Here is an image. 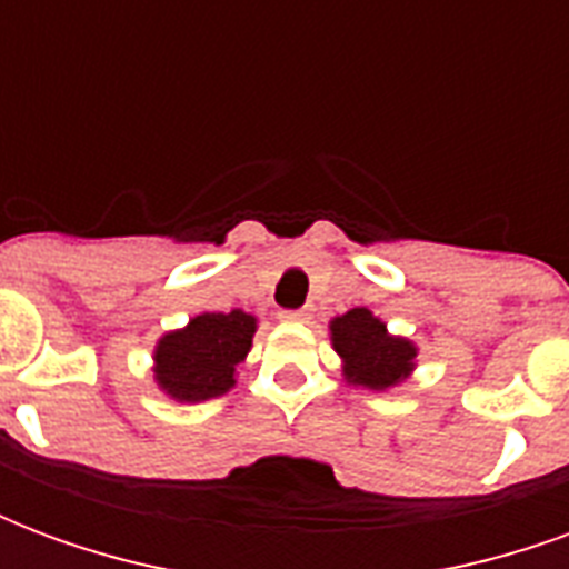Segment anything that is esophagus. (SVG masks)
I'll list each match as a JSON object with an SVG mask.
<instances>
[{
    "label": "esophagus",
    "instance_id": "34e87169",
    "mask_svg": "<svg viewBox=\"0 0 569 569\" xmlns=\"http://www.w3.org/2000/svg\"><path fill=\"white\" fill-rule=\"evenodd\" d=\"M280 320L283 322H308L310 320V310L301 308V310H280Z\"/></svg>",
    "mask_w": 569,
    "mask_h": 569
}]
</instances>
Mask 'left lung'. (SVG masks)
Wrapping results in <instances>:
<instances>
[{
	"label": "left lung",
	"mask_w": 569,
	"mask_h": 569,
	"mask_svg": "<svg viewBox=\"0 0 569 569\" xmlns=\"http://www.w3.org/2000/svg\"><path fill=\"white\" fill-rule=\"evenodd\" d=\"M329 341L341 357V378L353 387L383 393L406 383L418 369V345L393 335L369 308H350L329 320Z\"/></svg>",
	"instance_id": "left-lung-1"
}]
</instances>
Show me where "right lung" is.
<instances>
[{"mask_svg": "<svg viewBox=\"0 0 569 569\" xmlns=\"http://www.w3.org/2000/svg\"><path fill=\"white\" fill-rule=\"evenodd\" d=\"M259 329V317L247 310L198 317L158 338L151 350V375L167 399L198 406L219 399L237 383V369L247 362Z\"/></svg>", "mask_w": 569, "mask_h": 569, "instance_id": "add662e5", "label": "right lung"}]
</instances>
